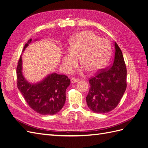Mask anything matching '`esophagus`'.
<instances>
[{"label": "esophagus", "instance_id": "1", "mask_svg": "<svg viewBox=\"0 0 148 148\" xmlns=\"http://www.w3.org/2000/svg\"><path fill=\"white\" fill-rule=\"evenodd\" d=\"M78 78H71V83H77V82H78Z\"/></svg>", "mask_w": 148, "mask_h": 148}]
</instances>
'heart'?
I'll return each mask as SVG.
<instances>
[{
	"label": "heart",
	"instance_id": "obj_1",
	"mask_svg": "<svg viewBox=\"0 0 148 148\" xmlns=\"http://www.w3.org/2000/svg\"><path fill=\"white\" fill-rule=\"evenodd\" d=\"M111 46L107 39L89 31L76 34L69 42V53L62 58V64L70 70L77 64L88 73H95L100 70L108 61Z\"/></svg>",
	"mask_w": 148,
	"mask_h": 148
}]
</instances>
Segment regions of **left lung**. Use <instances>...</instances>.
<instances>
[{
  "instance_id": "1",
  "label": "left lung",
  "mask_w": 148,
  "mask_h": 148,
  "mask_svg": "<svg viewBox=\"0 0 148 148\" xmlns=\"http://www.w3.org/2000/svg\"><path fill=\"white\" fill-rule=\"evenodd\" d=\"M114 61L108 69H101L89 78L86 96L88 107L97 114L110 112L117 106L127 88V68L122 51L114 42Z\"/></svg>"
}]
</instances>
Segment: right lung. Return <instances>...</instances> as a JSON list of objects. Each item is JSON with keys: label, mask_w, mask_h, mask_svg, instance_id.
Returning a JSON list of instances; mask_svg holds the SVG:
<instances>
[{"label": "right lung", "mask_w": 148, "mask_h": 148, "mask_svg": "<svg viewBox=\"0 0 148 148\" xmlns=\"http://www.w3.org/2000/svg\"><path fill=\"white\" fill-rule=\"evenodd\" d=\"M32 39L28 40L23 52ZM17 86L31 109L41 115L56 114L64 106L66 88L70 80L65 75H49L42 81L34 84L26 81L22 73L21 55L16 67Z\"/></svg>", "instance_id": "right-lung-1"}]
</instances>
